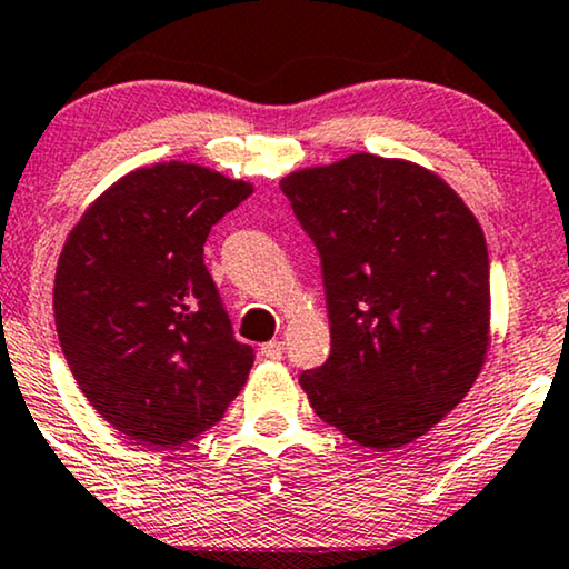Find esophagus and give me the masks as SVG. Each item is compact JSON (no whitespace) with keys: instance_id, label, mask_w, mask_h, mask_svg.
Here are the masks:
<instances>
[{"instance_id":"obj_1","label":"esophagus","mask_w":569,"mask_h":569,"mask_svg":"<svg viewBox=\"0 0 569 569\" xmlns=\"http://www.w3.org/2000/svg\"><path fill=\"white\" fill-rule=\"evenodd\" d=\"M260 356L268 358V361H278V358L283 356V342H281V340L262 342V346H260Z\"/></svg>"}]
</instances>
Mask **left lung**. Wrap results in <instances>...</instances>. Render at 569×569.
Here are the masks:
<instances>
[{"instance_id":"1","label":"left lung","mask_w":569,"mask_h":569,"mask_svg":"<svg viewBox=\"0 0 569 569\" xmlns=\"http://www.w3.org/2000/svg\"><path fill=\"white\" fill-rule=\"evenodd\" d=\"M317 244L330 358L299 376L327 426L376 451L426 436L467 397L490 348L482 227L436 172L350 154L286 174Z\"/></svg>"}]
</instances>
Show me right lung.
Here are the masks:
<instances>
[{
	"instance_id": "add662e5",
	"label": "right lung",
	"mask_w": 569,
	"mask_h": 569,
	"mask_svg": "<svg viewBox=\"0 0 569 569\" xmlns=\"http://www.w3.org/2000/svg\"><path fill=\"white\" fill-rule=\"evenodd\" d=\"M247 196L250 182L201 164L139 167L69 231L56 332L82 395L131 441L186 443L244 387L254 350L231 332L203 244Z\"/></svg>"
}]
</instances>
